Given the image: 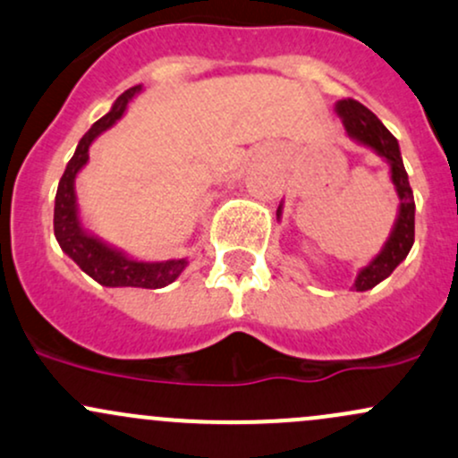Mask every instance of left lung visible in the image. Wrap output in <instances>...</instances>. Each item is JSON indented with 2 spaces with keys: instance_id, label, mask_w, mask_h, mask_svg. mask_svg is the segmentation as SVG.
<instances>
[{
  "instance_id": "1",
  "label": "left lung",
  "mask_w": 458,
  "mask_h": 458,
  "mask_svg": "<svg viewBox=\"0 0 458 458\" xmlns=\"http://www.w3.org/2000/svg\"><path fill=\"white\" fill-rule=\"evenodd\" d=\"M335 113L339 114V119L344 122V128L350 139H354L356 143L369 148L371 152L378 154L380 158L389 165L391 182H394L395 193H398L400 199L398 215H395L389 239L385 241L383 250H380L365 267L359 269L354 284H352V289L356 291H368L374 289L378 283H383L385 278H389L391 271L398 267L402 260L409 256L411 248H413L415 199L409 184V174H406L404 163H402L398 139L385 128L383 122H380L369 108H365L363 104L356 102V99H339V102L335 104ZM276 217H283V202H280L278 210H276Z\"/></svg>"
}]
</instances>
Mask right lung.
Returning <instances> with one entry per match:
<instances>
[{
    "instance_id": "right-lung-1",
    "label": "right lung",
    "mask_w": 458,
    "mask_h": 458,
    "mask_svg": "<svg viewBox=\"0 0 458 458\" xmlns=\"http://www.w3.org/2000/svg\"><path fill=\"white\" fill-rule=\"evenodd\" d=\"M143 90L140 84L128 89L114 99L113 108L98 119L87 134L80 139L78 148L67 163L63 178L58 182L56 202H54V234L64 254L78 265L84 274L98 280L104 286H139V289H163L172 284L184 269L187 259L169 260H139L125 254L123 250L114 248L84 228L80 217L78 198H75V175L82 172L89 163V148L95 139L108 128H113L123 117L125 108Z\"/></svg>"
}]
</instances>
